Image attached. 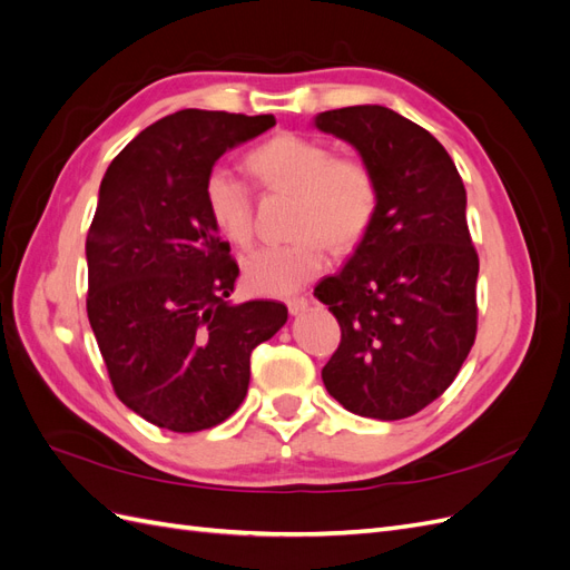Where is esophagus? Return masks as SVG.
<instances>
[{
  "label": "esophagus",
  "mask_w": 570,
  "mask_h": 570,
  "mask_svg": "<svg viewBox=\"0 0 570 570\" xmlns=\"http://www.w3.org/2000/svg\"><path fill=\"white\" fill-rule=\"evenodd\" d=\"M306 306H308V299H306V297H292V299H287V308H289L292 316H297V314L306 312Z\"/></svg>",
  "instance_id": "1"
}]
</instances>
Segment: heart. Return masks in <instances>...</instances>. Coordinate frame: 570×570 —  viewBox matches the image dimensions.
I'll use <instances>...</instances> for the list:
<instances>
[{
	"label": "heart",
	"instance_id": "obj_1",
	"mask_svg": "<svg viewBox=\"0 0 570 570\" xmlns=\"http://www.w3.org/2000/svg\"><path fill=\"white\" fill-rule=\"evenodd\" d=\"M245 164L268 193L292 195L289 226L299 233L245 258V283L256 295H295L325 266L327 239L337 249H352L368 235L381 204L368 164L333 157L331 147L297 132L271 137L247 154ZM204 199L214 226L233 245L247 247L254 235L249 187L218 168L206 178Z\"/></svg>",
	"mask_w": 570,
	"mask_h": 570
}]
</instances>
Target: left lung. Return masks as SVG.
Instances as JSON below:
<instances>
[{
    "label": "left lung",
    "instance_id": "8db88e82",
    "mask_svg": "<svg viewBox=\"0 0 570 570\" xmlns=\"http://www.w3.org/2000/svg\"><path fill=\"white\" fill-rule=\"evenodd\" d=\"M314 126L350 142L381 187L368 235L314 289L342 331L323 383L358 416L400 421L454 383L475 342L465 187L435 137L387 107L323 111Z\"/></svg>",
    "mask_w": 570,
    "mask_h": 570
}]
</instances>
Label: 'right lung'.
<instances>
[{"instance_id":"1","label":"right lung","mask_w":570,"mask_h":570,"mask_svg":"<svg viewBox=\"0 0 570 570\" xmlns=\"http://www.w3.org/2000/svg\"><path fill=\"white\" fill-rule=\"evenodd\" d=\"M273 126L271 114L176 111L137 135L99 185L88 318L118 400L174 433L233 416L252 350L287 321L281 302H228L239 268L204 199L223 154Z\"/></svg>"}]
</instances>
